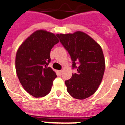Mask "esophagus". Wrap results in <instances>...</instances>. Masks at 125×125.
<instances>
[{"label": "esophagus", "instance_id": "obj_1", "mask_svg": "<svg viewBox=\"0 0 125 125\" xmlns=\"http://www.w3.org/2000/svg\"><path fill=\"white\" fill-rule=\"evenodd\" d=\"M62 70H58V71H57V73H58V75H60L62 74Z\"/></svg>", "mask_w": 125, "mask_h": 125}]
</instances>
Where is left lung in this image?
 <instances>
[{
    "label": "left lung",
    "instance_id": "8db88e82",
    "mask_svg": "<svg viewBox=\"0 0 125 125\" xmlns=\"http://www.w3.org/2000/svg\"><path fill=\"white\" fill-rule=\"evenodd\" d=\"M72 61V73L65 81L71 96L77 99L90 97L97 91L104 73L105 61L101 47L92 38L81 31L73 34H56Z\"/></svg>",
    "mask_w": 125,
    "mask_h": 125
}]
</instances>
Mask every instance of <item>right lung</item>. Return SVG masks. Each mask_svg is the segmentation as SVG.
I'll list each match as a JSON object with an SVG mask.
<instances>
[{
    "mask_svg": "<svg viewBox=\"0 0 125 125\" xmlns=\"http://www.w3.org/2000/svg\"><path fill=\"white\" fill-rule=\"evenodd\" d=\"M58 42L53 33L38 30L28 37L17 50V77L24 89L34 97H44L51 91L56 75L48 65L51 62V50Z\"/></svg>",
    "mask_w": 125,
    "mask_h": 125,
    "instance_id": "right-lung-1",
    "label": "right lung"
}]
</instances>
